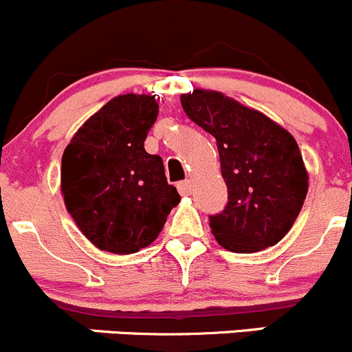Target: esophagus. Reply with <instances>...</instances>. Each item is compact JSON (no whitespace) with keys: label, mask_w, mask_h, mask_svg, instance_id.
I'll return each mask as SVG.
<instances>
[{"label":"esophagus","mask_w":352,"mask_h":352,"mask_svg":"<svg viewBox=\"0 0 352 352\" xmlns=\"http://www.w3.org/2000/svg\"><path fill=\"white\" fill-rule=\"evenodd\" d=\"M177 191H179V195H183V197L191 195V191H193V184H191L190 179L179 181V183H177Z\"/></svg>","instance_id":"esophagus-1"}]
</instances>
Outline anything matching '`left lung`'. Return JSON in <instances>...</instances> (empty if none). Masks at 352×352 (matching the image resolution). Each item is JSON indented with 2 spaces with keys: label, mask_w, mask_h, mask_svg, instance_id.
Here are the masks:
<instances>
[{
  "label": "left lung",
  "mask_w": 352,
  "mask_h": 352,
  "mask_svg": "<svg viewBox=\"0 0 352 352\" xmlns=\"http://www.w3.org/2000/svg\"><path fill=\"white\" fill-rule=\"evenodd\" d=\"M181 106L217 142L228 204L208 217V226L219 245L253 253L279 243L308 193V173L293 135L221 92L183 94Z\"/></svg>",
  "instance_id": "obj_1"
}]
</instances>
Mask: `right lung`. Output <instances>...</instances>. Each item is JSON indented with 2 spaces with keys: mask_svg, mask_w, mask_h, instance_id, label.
I'll return each mask as SVG.
<instances>
[{
  "mask_svg": "<svg viewBox=\"0 0 352 352\" xmlns=\"http://www.w3.org/2000/svg\"><path fill=\"white\" fill-rule=\"evenodd\" d=\"M159 114L154 96H118L80 128L61 159V193L80 231L102 252L151 245L181 197L144 142Z\"/></svg>",
  "mask_w": 352,
  "mask_h": 352,
  "instance_id": "add662e5",
  "label": "right lung"
}]
</instances>
